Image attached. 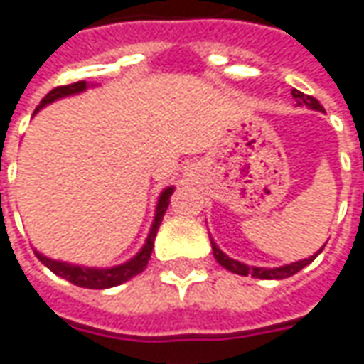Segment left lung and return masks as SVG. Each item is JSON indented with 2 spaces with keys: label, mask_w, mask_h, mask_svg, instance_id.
<instances>
[{
  "label": "left lung",
  "mask_w": 364,
  "mask_h": 364,
  "mask_svg": "<svg viewBox=\"0 0 364 364\" xmlns=\"http://www.w3.org/2000/svg\"><path fill=\"white\" fill-rule=\"evenodd\" d=\"M292 96L296 98L298 107L324 110L322 105H320L314 96H308L304 95V92H300V90H292ZM211 247H213V256H215V259H218V264H220V266H223L225 269H230V272H233V274H240V276H252V278H259V280H284V278H290V276H294L296 272H300L302 268H306L308 264H310V262H312V259L322 252V250H320L318 254H314V256L306 257V259H300V262L286 264V266H280V268H256V266H247V264H242V262H237V259H232L228 254H223V252H221L213 240H211Z\"/></svg>",
  "instance_id": "8db88e82"
}]
</instances>
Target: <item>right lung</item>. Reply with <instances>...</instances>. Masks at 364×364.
Listing matches in <instances>:
<instances>
[{
    "label": "right lung",
    "mask_w": 364,
    "mask_h": 364,
    "mask_svg": "<svg viewBox=\"0 0 364 364\" xmlns=\"http://www.w3.org/2000/svg\"><path fill=\"white\" fill-rule=\"evenodd\" d=\"M88 88V84L84 80L74 82V84H66V86H58L52 92H48L44 96V100L40 102V107L36 108V112L40 110L46 105L54 102L58 98H64V96L78 95V92H84ZM175 191V187H167L163 189V193L159 195L157 201V211H155V220H153V225H151V232H149V237L146 242L141 247V252L134 257H131L129 262L120 264V266H114V268H86V266H76V264H68V262H58V259H52V257H46L44 254L36 252L38 259L44 264L46 268H50L56 276L68 280V282L76 284L80 288H92V290H105V288H112V286H119V284L127 282L134 278L136 274H141L149 259H151V252H153V245H155V235L159 232V225L163 221V215L169 207L171 195Z\"/></svg>",
    "instance_id": "1"
}]
</instances>
